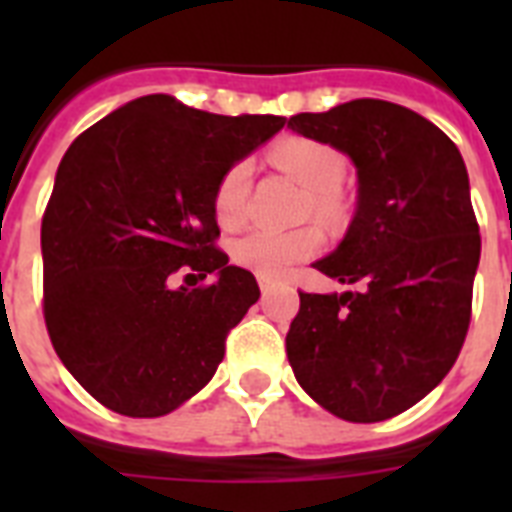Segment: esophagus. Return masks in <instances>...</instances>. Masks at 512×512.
<instances>
[{"mask_svg":"<svg viewBox=\"0 0 512 512\" xmlns=\"http://www.w3.org/2000/svg\"><path fill=\"white\" fill-rule=\"evenodd\" d=\"M257 284H260V292H263V295H268V292L276 287V281L268 279V276H257Z\"/></svg>","mask_w":512,"mask_h":512,"instance_id":"34e87169","label":"esophagus"}]
</instances>
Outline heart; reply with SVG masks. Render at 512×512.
Masks as SVG:
<instances>
[{"mask_svg":"<svg viewBox=\"0 0 512 512\" xmlns=\"http://www.w3.org/2000/svg\"><path fill=\"white\" fill-rule=\"evenodd\" d=\"M271 159L276 167L292 175L300 185L308 188V204L305 209L324 220L335 223L342 215L340 188L345 183V159L327 143L308 138H287L271 148ZM252 185V164L233 162L220 175L212 196L217 223L223 228H239L247 217V196ZM324 236L319 228L305 225L295 231H271V228H255L244 233L231 244V260L239 268L279 279L300 260H308L321 249Z\"/></svg>","mask_w":512,"mask_h":512,"instance_id":"1","label":"heart"}]
</instances>
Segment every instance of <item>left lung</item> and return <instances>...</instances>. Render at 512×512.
Returning a JSON list of instances; mask_svg holds the SVG:
<instances>
[{"mask_svg": "<svg viewBox=\"0 0 512 512\" xmlns=\"http://www.w3.org/2000/svg\"><path fill=\"white\" fill-rule=\"evenodd\" d=\"M287 127L348 154L358 175L345 239L313 263L358 292H300L289 364L335 417L390 420L444 380L468 335L481 257L468 170L436 124L388 100L297 114Z\"/></svg>", "mask_w": 512, "mask_h": 512, "instance_id": "1", "label": "left lung"}]
</instances>
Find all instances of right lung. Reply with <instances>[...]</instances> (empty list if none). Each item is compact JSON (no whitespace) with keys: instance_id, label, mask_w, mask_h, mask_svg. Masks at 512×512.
<instances>
[{"instance_id":"1","label":"right lung","mask_w":512,"mask_h":512,"mask_svg":"<svg viewBox=\"0 0 512 512\" xmlns=\"http://www.w3.org/2000/svg\"><path fill=\"white\" fill-rule=\"evenodd\" d=\"M284 122L146 95L68 146L42 217L44 324L63 366L111 412L162 417L212 380L225 337L260 297L255 276L215 247V185Z\"/></svg>"}]
</instances>
